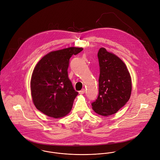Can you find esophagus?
Listing matches in <instances>:
<instances>
[{
    "mask_svg": "<svg viewBox=\"0 0 160 160\" xmlns=\"http://www.w3.org/2000/svg\"><path fill=\"white\" fill-rule=\"evenodd\" d=\"M84 92H85V89H82L81 91H79V93L81 94V95H82V94L84 93Z\"/></svg>",
    "mask_w": 160,
    "mask_h": 160,
    "instance_id": "34e87169",
    "label": "esophagus"
}]
</instances>
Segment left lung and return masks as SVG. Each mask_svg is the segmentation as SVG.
Here are the masks:
<instances>
[{"instance_id": "left-lung-1", "label": "left lung", "mask_w": 160, "mask_h": 160, "mask_svg": "<svg viewBox=\"0 0 160 160\" xmlns=\"http://www.w3.org/2000/svg\"><path fill=\"white\" fill-rule=\"evenodd\" d=\"M97 56L100 67L98 95L92 106L96 113L107 116L116 113L129 100L131 78L124 63L105 48L99 49Z\"/></svg>"}]
</instances>
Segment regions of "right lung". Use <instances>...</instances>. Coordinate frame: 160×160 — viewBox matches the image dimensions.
<instances>
[{"instance_id": "1", "label": "right lung", "mask_w": 160, "mask_h": 160, "mask_svg": "<svg viewBox=\"0 0 160 160\" xmlns=\"http://www.w3.org/2000/svg\"><path fill=\"white\" fill-rule=\"evenodd\" d=\"M82 50L71 47L52 51L36 65L31 79V96L36 108L44 114L58 118L71 111L78 92L68 78L69 58Z\"/></svg>"}]
</instances>
